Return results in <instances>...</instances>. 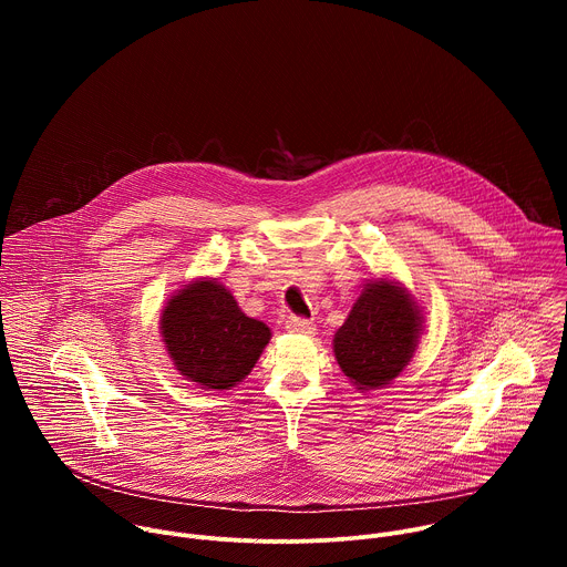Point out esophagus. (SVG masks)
Instances as JSON below:
<instances>
[{
	"label": "esophagus",
	"instance_id": "esophagus-1",
	"mask_svg": "<svg viewBox=\"0 0 567 567\" xmlns=\"http://www.w3.org/2000/svg\"><path fill=\"white\" fill-rule=\"evenodd\" d=\"M285 328H287L289 332H296V334H313V332H316L313 320L300 318V316H289L287 322H285Z\"/></svg>",
	"mask_w": 567,
	"mask_h": 567
}]
</instances>
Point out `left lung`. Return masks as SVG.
Segmentation results:
<instances>
[{"mask_svg":"<svg viewBox=\"0 0 567 567\" xmlns=\"http://www.w3.org/2000/svg\"><path fill=\"white\" fill-rule=\"evenodd\" d=\"M422 309L399 282L370 280L334 334V357L359 388H383L415 354L422 334Z\"/></svg>","mask_w":567,"mask_h":567,"instance_id":"1","label":"left lung"}]
</instances>
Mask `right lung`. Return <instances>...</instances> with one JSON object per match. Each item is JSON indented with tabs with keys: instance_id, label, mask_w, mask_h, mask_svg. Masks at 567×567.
<instances>
[{
	"instance_id": "add662e5",
	"label": "right lung",
	"mask_w": 567,
	"mask_h": 567,
	"mask_svg": "<svg viewBox=\"0 0 567 567\" xmlns=\"http://www.w3.org/2000/svg\"><path fill=\"white\" fill-rule=\"evenodd\" d=\"M161 337L182 377L206 390H230L254 370L271 330L241 311L215 278H199L168 298Z\"/></svg>"
}]
</instances>
